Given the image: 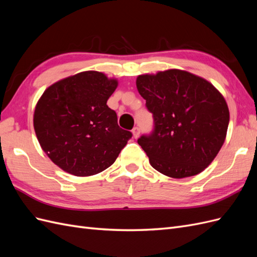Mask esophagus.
<instances>
[{"instance_id":"34e87169","label":"esophagus","mask_w":257,"mask_h":257,"mask_svg":"<svg viewBox=\"0 0 257 257\" xmlns=\"http://www.w3.org/2000/svg\"><path fill=\"white\" fill-rule=\"evenodd\" d=\"M132 133H133V137L136 139L139 137V134H141V131H139L138 127H134L133 130H132Z\"/></svg>"}]
</instances>
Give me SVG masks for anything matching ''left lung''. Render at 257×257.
Segmentation results:
<instances>
[{
  "label": "left lung",
  "mask_w": 257,
  "mask_h": 257,
  "mask_svg": "<svg viewBox=\"0 0 257 257\" xmlns=\"http://www.w3.org/2000/svg\"><path fill=\"white\" fill-rule=\"evenodd\" d=\"M136 87L153 113L152 134L137 141L151 166L175 179L205 170L227 133L229 110L220 91L201 77L177 68L139 75Z\"/></svg>",
  "instance_id": "1"
}]
</instances>
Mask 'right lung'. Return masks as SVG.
Segmentation results:
<instances>
[{"label":"right lung","mask_w":257,"mask_h":257,"mask_svg":"<svg viewBox=\"0 0 257 257\" xmlns=\"http://www.w3.org/2000/svg\"><path fill=\"white\" fill-rule=\"evenodd\" d=\"M118 80L87 71L45 90L35 106L33 124L43 151L64 172L88 177L112 165L132 137L118 125L107 100Z\"/></svg>","instance_id":"right-lung-1"}]
</instances>
